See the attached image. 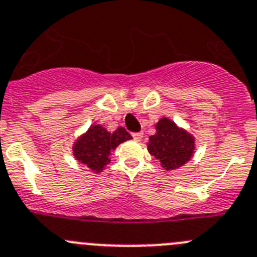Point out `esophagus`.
<instances>
[{
	"label": "esophagus",
	"instance_id": "1",
	"mask_svg": "<svg viewBox=\"0 0 257 257\" xmlns=\"http://www.w3.org/2000/svg\"><path fill=\"white\" fill-rule=\"evenodd\" d=\"M133 138L135 139L136 141H140L141 139L144 138V134H143V133H135V134H133Z\"/></svg>",
	"mask_w": 257,
	"mask_h": 257
}]
</instances>
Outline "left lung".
<instances>
[{
	"instance_id": "8db88e82",
	"label": "left lung",
	"mask_w": 257,
	"mask_h": 257,
	"mask_svg": "<svg viewBox=\"0 0 257 257\" xmlns=\"http://www.w3.org/2000/svg\"><path fill=\"white\" fill-rule=\"evenodd\" d=\"M157 133L150 136L148 150L167 171L177 169L191 159L195 139L168 118H161L155 124Z\"/></svg>"
}]
</instances>
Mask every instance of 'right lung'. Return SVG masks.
Masks as SVG:
<instances>
[{
	"instance_id": "right-lung-1",
	"label": "right lung",
	"mask_w": 257,
	"mask_h": 257,
	"mask_svg": "<svg viewBox=\"0 0 257 257\" xmlns=\"http://www.w3.org/2000/svg\"><path fill=\"white\" fill-rule=\"evenodd\" d=\"M130 139H133V136L123 127H118L110 134L104 127L93 124L84 135L77 139L72 150L76 161L85 164L95 173H99L110 162V152Z\"/></svg>"
}]
</instances>
